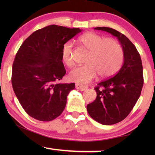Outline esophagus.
<instances>
[{
    "label": "esophagus",
    "mask_w": 155,
    "mask_h": 155,
    "mask_svg": "<svg viewBox=\"0 0 155 155\" xmlns=\"http://www.w3.org/2000/svg\"><path fill=\"white\" fill-rule=\"evenodd\" d=\"M76 88H77V90H80V91H85V90H87L88 87H87V86H85V85H80V84H76Z\"/></svg>",
    "instance_id": "34e87169"
}]
</instances>
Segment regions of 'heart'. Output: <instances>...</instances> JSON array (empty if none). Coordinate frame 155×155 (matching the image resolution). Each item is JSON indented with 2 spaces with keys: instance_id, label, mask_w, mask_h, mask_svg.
<instances>
[{
  "instance_id": "heart-1",
  "label": "heart",
  "mask_w": 155,
  "mask_h": 155,
  "mask_svg": "<svg viewBox=\"0 0 155 155\" xmlns=\"http://www.w3.org/2000/svg\"><path fill=\"white\" fill-rule=\"evenodd\" d=\"M78 41L89 51L85 65L76 67L70 71V81L80 84L91 82L98 73L103 77L114 74L122 64L124 53L120 44L113 38H104L95 33H87L81 36ZM61 57L68 66L74 64L72 44L65 43L62 48Z\"/></svg>"
}]
</instances>
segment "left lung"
I'll return each instance as SVG.
<instances>
[{"instance_id":"obj_1","label":"left lung","mask_w":155,"mask_h":155,"mask_svg":"<svg viewBox=\"0 0 155 155\" xmlns=\"http://www.w3.org/2000/svg\"><path fill=\"white\" fill-rule=\"evenodd\" d=\"M94 29L117 37L124 52V64L119 72L98 84L94 88L96 98L87 106L89 115L94 120L111 125L125 119L140 98L143 85L142 63L136 47L124 34L109 27Z\"/></svg>"}]
</instances>
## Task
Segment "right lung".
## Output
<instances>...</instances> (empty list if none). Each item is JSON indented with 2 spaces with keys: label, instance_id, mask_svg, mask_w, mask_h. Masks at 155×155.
I'll use <instances>...</instances> for the list:
<instances>
[{
  "label": "right lung",
  "instance_id": "1",
  "mask_svg": "<svg viewBox=\"0 0 155 155\" xmlns=\"http://www.w3.org/2000/svg\"><path fill=\"white\" fill-rule=\"evenodd\" d=\"M81 31L55 25L37 30L26 39L15 57L12 83L28 115L49 122L62 114L75 83H59L65 74L61 51Z\"/></svg>",
  "mask_w": 155,
  "mask_h": 155
}]
</instances>
